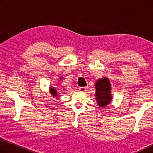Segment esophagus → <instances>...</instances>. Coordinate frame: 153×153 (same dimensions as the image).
Returning a JSON list of instances; mask_svg holds the SVG:
<instances>
[{"mask_svg":"<svg viewBox=\"0 0 153 153\" xmlns=\"http://www.w3.org/2000/svg\"><path fill=\"white\" fill-rule=\"evenodd\" d=\"M79 89L80 90V91H81V92H85V91H87V87H79Z\"/></svg>","mask_w":153,"mask_h":153,"instance_id":"esophagus-1","label":"esophagus"}]
</instances>
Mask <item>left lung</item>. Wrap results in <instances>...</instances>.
<instances>
[{
	"label": "left lung",
	"mask_w": 153,
	"mask_h": 153,
	"mask_svg": "<svg viewBox=\"0 0 153 153\" xmlns=\"http://www.w3.org/2000/svg\"><path fill=\"white\" fill-rule=\"evenodd\" d=\"M96 100L100 107H105L111 102V95L110 93V82L108 79H99L95 85Z\"/></svg>",
	"instance_id": "obj_1"
}]
</instances>
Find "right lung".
<instances>
[{
    "instance_id": "add662e5",
    "label": "right lung",
    "mask_w": 153,
    "mask_h": 153,
    "mask_svg": "<svg viewBox=\"0 0 153 153\" xmlns=\"http://www.w3.org/2000/svg\"><path fill=\"white\" fill-rule=\"evenodd\" d=\"M60 79H62V78H60ZM50 92L52 93V95L54 96V97H56V96H57V91H56L52 87L50 88Z\"/></svg>"
}]
</instances>
